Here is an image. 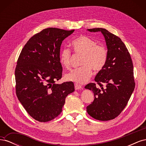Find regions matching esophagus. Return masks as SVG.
Returning a JSON list of instances; mask_svg holds the SVG:
<instances>
[{"label": "esophagus", "instance_id": "esophagus-1", "mask_svg": "<svg viewBox=\"0 0 146 146\" xmlns=\"http://www.w3.org/2000/svg\"><path fill=\"white\" fill-rule=\"evenodd\" d=\"M74 86H75V89H76V90L82 89V86L81 85H78V84H77V83H75L74 84Z\"/></svg>", "mask_w": 146, "mask_h": 146}]
</instances>
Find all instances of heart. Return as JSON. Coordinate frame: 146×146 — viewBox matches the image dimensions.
Instances as JSON below:
<instances>
[{
  "label": "heart",
  "instance_id": "1",
  "mask_svg": "<svg viewBox=\"0 0 146 146\" xmlns=\"http://www.w3.org/2000/svg\"><path fill=\"white\" fill-rule=\"evenodd\" d=\"M74 50L78 54L83 55L81 62L82 67L72 70L66 74V80L83 84L90 80L92 74V69L96 72L102 70L107 63L108 53L106 48L85 35H82L72 42ZM71 54L69 49L64 48L60 54V63L63 68L69 69Z\"/></svg>",
  "mask_w": 146,
  "mask_h": 146
}]
</instances>
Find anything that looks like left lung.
Wrapping results in <instances>:
<instances>
[{"instance_id": "8db88e82", "label": "left lung", "mask_w": 146, "mask_h": 146, "mask_svg": "<svg viewBox=\"0 0 146 146\" xmlns=\"http://www.w3.org/2000/svg\"><path fill=\"white\" fill-rule=\"evenodd\" d=\"M88 31L103 34L108 49V58L104 69L94 78L98 85L91 83L85 87L92 91L94 96V101L86 107V111L97 120H111L124 109L134 91L133 63L120 38L102 28Z\"/></svg>"}]
</instances>
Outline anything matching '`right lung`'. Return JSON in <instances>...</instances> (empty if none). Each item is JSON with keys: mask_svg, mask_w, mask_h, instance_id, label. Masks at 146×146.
<instances>
[{"mask_svg": "<svg viewBox=\"0 0 146 146\" xmlns=\"http://www.w3.org/2000/svg\"><path fill=\"white\" fill-rule=\"evenodd\" d=\"M74 32L48 28L35 34L22 50L15 69L16 92L35 120L50 121L62 111L65 99L75 90L72 82L56 83L62 77L60 47Z\"/></svg>", "mask_w": 146, "mask_h": 146, "instance_id": "add662e5", "label": "right lung"}]
</instances>
